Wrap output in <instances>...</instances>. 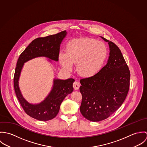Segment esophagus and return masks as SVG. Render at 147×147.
<instances>
[{
    "label": "esophagus",
    "mask_w": 147,
    "mask_h": 147,
    "mask_svg": "<svg viewBox=\"0 0 147 147\" xmlns=\"http://www.w3.org/2000/svg\"><path fill=\"white\" fill-rule=\"evenodd\" d=\"M80 86V84L79 82H75L73 84V86H74V89L75 90H78L79 89V87Z\"/></svg>",
    "instance_id": "esophagus-1"
}]
</instances>
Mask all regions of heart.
<instances>
[{"instance_id":"1","label":"heart","mask_w":147,"mask_h":147,"mask_svg":"<svg viewBox=\"0 0 147 147\" xmlns=\"http://www.w3.org/2000/svg\"><path fill=\"white\" fill-rule=\"evenodd\" d=\"M107 53V46L104 42L83 38L69 42L66 51L59 52L58 59L64 69L71 71L74 63H76L77 72L88 77L94 75L101 69Z\"/></svg>"}]
</instances>
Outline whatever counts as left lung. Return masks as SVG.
<instances>
[{"mask_svg":"<svg viewBox=\"0 0 147 147\" xmlns=\"http://www.w3.org/2000/svg\"><path fill=\"white\" fill-rule=\"evenodd\" d=\"M109 46L107 63L96 75L80 80L82 101L80 110L86 119L99 122L110 117L126 99L130 72L119 47L101 37Z\"/></svg>","mask_w":147,"mask_h":147,"instance_id":"8db88e82","label":"left lung"}]
</instances>
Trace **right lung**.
<instances>
[{
	"label": "right lung",
	"instance_id": "add662e5",
	"mask_svg": "<svg viewBox=\"0 0 147 147\" xmlns=\"http://www.w3.org/2000/svg\"><path fill=\"white\" fill-rule=\"evenodd\" d=\"M66 30L58 34L40 37L31 42L20 55L14 75V88L19 101L25 113L30 117L41 121H47L58 114L63 100L74 90L75 80H62L55 78L52 88L46 97L40 103L29 102L22 96L19 87V79L24 63L38 57H45L52 63L58 62L61 44L66 37Z\"/></svg>",
	"mask_w": 147,
	"mask_h": 147
}]
</instances>
